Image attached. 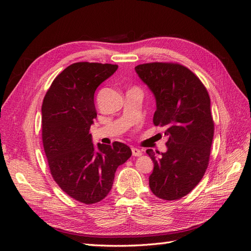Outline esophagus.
Returning a JSON list of instances; mask_svg holds the SVG:
<instances>
[{"mask_svg": "<svg viewBox=\"0 0 251 251\" xmlns=\"http://www.w3.org/2000/svg\"><path fill=\"white\" fill-rule=\"evenodd\" d=\"M132 154L133 156H141L142 155V151L137 149V148H132Z\"/></svg>", "mask_w": 251, "mask_h": 251, "instance_id": "esophagus-1", "label": "esophagus"}]
</instances>
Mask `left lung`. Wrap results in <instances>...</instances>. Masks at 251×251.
<instances>
[{"instance_id":"left-lung-1","label":"left lung","mask_w":251,"mask_h":251,"mask_svg":"<svg viewBox=\"0 0 251 251\" xmlns=\"http://www.w3.org/2000/svg\"><path fill=\"white\" fill-rule=\"evenodd\" d=\"M135 70L155 95L153 124L169 137L165 153L147 150L154 162L150 188L160 199H181L198 185L208 166L215 132L208 92L178 63H148Z\"/></svg>"}]
</instances>
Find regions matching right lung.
Wrapping results in <instances>:
<instances>
[{
  "label": "right lung",
  "instance_id": "add662e5",
  "mask_svg": "<svg viewBox=\"0 0 251 251\" xmlns=\"http://www.w3.org/2000/svg\"><path fill=\"white\" fill-rule=\"evenodd\" d=\"M117 65L79 62L52 81L42 105V139L51 176L71 198L85 204L110 193L115 172L132 155L126 144L92 143L96 118L94 93L117 70Z\"/></svg>",
  "mask_w": 251,
  "mask_h": 251
}]
</instances>
